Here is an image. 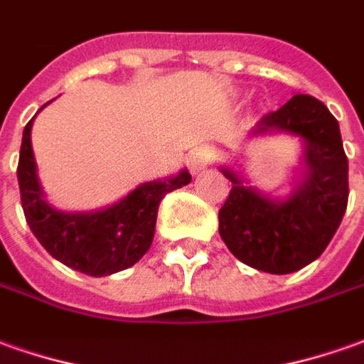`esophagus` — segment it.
<instances>
[{"mask_svg":"<svg viewBox=\"0 0 364 364\" xmlns=\"http://www.w3.org/2000/svg\"><path fill=\"white\" fill-rule=\"evenodd\" d=\"M212 156H214V150L208 149V146H198V149L192 150L188 154V166L192 170V174L202 172L212 162Z\"/></svg>","mask_w":364,"mask_h":364,"instance_id":"1","label":"esophagus"}]
</instances>
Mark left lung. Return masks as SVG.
I'll return each instance as SVG.
<instances>
[{
  "label": "left lung",
  "mask_w": 364,
  "mask_h": 364,
  "mask_svg": "<svg viewBox=\"0 0 364 364\" xmlns=\"http://www.w3.org/2000/svg\"><path fill=\"white\" fill-rule=\"evenodd\" d=\"M291 132L305 144V176L287 200H272L222 168L232 182L220 208V235L228 250L259 272H299L315 262L339 228L349 200V162L339 122L309 95H295L279 110L263 114L254 134Z\"/></svg>",
  "instance_id": "8db88e82"
}]
</instances>
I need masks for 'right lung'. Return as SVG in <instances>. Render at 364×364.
Masks as SVG:
<instances>
[{
  "label": "right lung",
  "instance_id": "right-lung-1",
  "mask_svg": "<svg viewBox=\"0 0 364 364\" xmlns=\"http://www.w3.org/2000/svg\"><path fill=\"white\" fill-rule=\"evenodd\" d=\"M31 127L33 119L23 129L17 180L25 220L39 244L57 262L92 277H105L134 265L152 244L162 198L190 184V172L182 170L174 178L140 184L129 196L99 212H59L45 202L37 180Z\"/></svg>",
  "mask_w": 364,
  "mask_h": 364
}]
</instances>
